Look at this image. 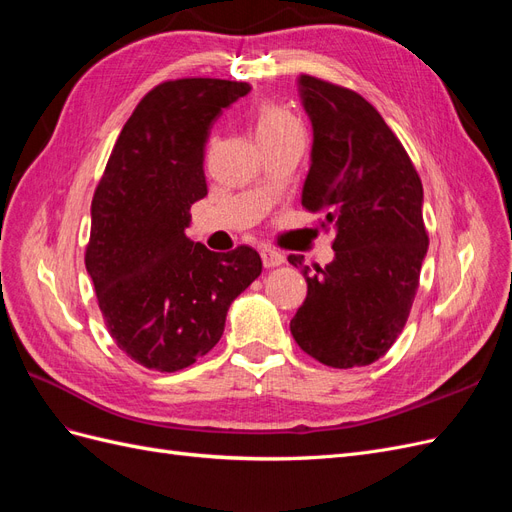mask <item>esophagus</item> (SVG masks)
Here are the masks:
<instances>
[{
  "label": "esophagus",
  "instance_id": "1",
  "mask_svg": "<svg viewBox=\"0 0 512 512\" xmlns=\"http://www.w3.org/2000/svg\"><path fill=\"white\" fill-rule=\"evenodd\" d=\"M260 256H262V262H265L267 269H273V267H280L284 265V254L273 250V247H262L260 250Z\"/></svg>",
  "mask_w": 512,
  "mask_h": 512
}]
</instances>
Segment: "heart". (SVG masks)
Returning a JSON list of instances; mask_svg holds the SVG:
<instances>
[{
  "label": "heart",
  "instance_id": "1",
  "mask_svg": "<svg viewBox=\"0 0 512 512\" xmlns=\"http://www.w3.org/2000/svg\"><path fill=\"white\" fill-rule=\"evenodd\" d=\"M254 130H256L258 141H262V138L280 136L286 132H301V123L294 119L288 111H284V108L265 104V106H260V111L256 115Z\"/></svg>",
  "mask_w": 512,
  "mask_h": 512
}]
</instances>
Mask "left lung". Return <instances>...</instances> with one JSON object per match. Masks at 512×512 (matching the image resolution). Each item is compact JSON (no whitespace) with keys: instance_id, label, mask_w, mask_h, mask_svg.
Returning a JSON list of instances; mask_svg holds the SVG:
<instances>
[{"instance_id":"1","label":"left lung","mask_w":512,"mask_h":512,"mask_svg":"<svg viewBox=\"0 0 512 512\" xmlns=\"http://www.w3.org/2000/svg\"><path fill=\"white\" fill-rule=\"evenodd\" d=\"M314 143L301 203L335 230V256L309 275L290 333L309 356L363 367L386 354L408 320L427 254L423 183L380 113L350 89L299 76ZM322 224V226H324Z\"/></svg>"}]
</instances>
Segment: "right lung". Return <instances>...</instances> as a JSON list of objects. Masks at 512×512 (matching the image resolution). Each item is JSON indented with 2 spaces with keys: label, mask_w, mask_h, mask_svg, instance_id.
<instances>
[{
  "label": "right lung",
  "mask_w": 512,
  "mask_h": 512,
  "mask_svg": "<svg viewBox=\"0 0 512 512\" xmlns=\"http://www.w3.org/2000/svg\"><path fill=\"white\" fill-rule=\"evenodd\" d=\"M247 83L179 79L151 89L123 126L91 200L85 267L108 333L138 365L190 367L220 342L230 303L262 271L250 245L211 252L185 237L207 196L213 121Z\"/></svg>",
  "instance_id": "right-lung-1"
}]
</instances>
